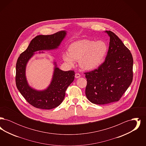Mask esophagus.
<instances>
[{"instance_id": "obj_1", "label": "esophagus", "mask_w": 146, "mask_h": 146, "mask_svg": "<svg viewBox=\"0 0 146 146\" xmlns=\"http://www.w3.org/2000/svg\"><path fill=\"white\" fill-rule=\"evenodd\" d=\"M81 76H80V74H79V73H76V74H75V78H80Z\"/></svg>"}]
</instances>
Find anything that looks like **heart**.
<instances>
[{"mask_svg": "<svg viewBox=\"0 0 146 146\" xmlns=\"http://www.w3.org/2000/svg\"><path fill=\"white\" fill-rule=\"evenodd\" d=\"M68 50L69 52H64L62 55L63 60L67 64L73 66L76 61H79L81 68L92 70L98 68L104 61L108 46L102 40L82 39L72 42Z\"/></svg>", "mask_w": 146, "mask_h": 146, "instance_id": "1", "label": "heart"}]
</instances>
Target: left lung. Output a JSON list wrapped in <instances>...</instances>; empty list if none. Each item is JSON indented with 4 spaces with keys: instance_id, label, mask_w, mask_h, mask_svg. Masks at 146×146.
<instances>
[{
    "instance_id": "1",
    "label": "left lung",
    "mask_w": 146,
    "mask_h": 146,
    "mask_svg": "<svg viewBox=\"0 0 146 146\" xmlns=\"http://www.w3.org/2000/svg\"><path fill=\"white\" fill-rule=\"evenodd\" d=\"M110 38L105 61L98 69L85 73V95L91 103L104 104L117 102L132 83L133 58L118 36L104 31Z\"/></svg>"
}]
</instances>
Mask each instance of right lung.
<instances>
[{
    "label": "right lung",
    "mask_w": 146,
    "mask_h": 146,
    "mask_svg": "<svg viewBox=\"0 0 146 146\" xmlns=\"http://www.w3.org/2000/svg\"><path fill=\"white\" fill-rule=\"evenodd\" d=\"M66 31H61L51 35H40L35 36L30 42L27 49L18 58L16 66V84L21 95L29 104L36 108L51 110L62 102L65 91L74 79L73 70L63 71L58 67L54 59V71L48 86L43 90H37L28 84L26 77V67L31 58L38 53L58 49L67 35ZM39 51L38 53H36ZM54 57V56H52Z\"/></svg>",
    "instance_id": "right-lung-1"
}]
</instances>
